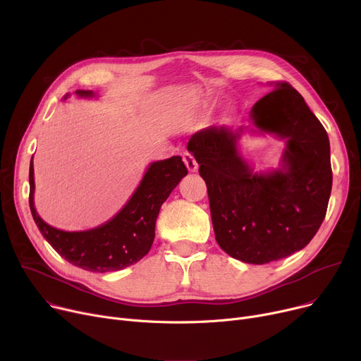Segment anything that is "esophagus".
<instances>
[{"mask_svg": "<svg viewBox=\"0 0 361 361\" xmlns=\"http://www.w3.org/2000/svg\"><path fill=\"white\" fill-rule=\"evenodd\" d=\"M183 161H184L187 169L190 171V173H196V171H197V162H196V159L193 158L192 154H188V152H184V154H183Z\"/></svg>", "mask_w": 361, "mask_h": 361, "instance_id": "1", "label": "esophagus"}]
</instances>
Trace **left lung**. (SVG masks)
I'll return each mask as SVG.
<instances>
[{"instance_id": "1", "label": "left lung", "mask_w": 361, "mask_h": 361, "mask_svg": "<svg viewBox=\"0 0 361 361\" xmlns=\"http://www.w3.org/2000/svg\"><path fill=\"white\" fill-rule=\"evenodd\" d=\"M255 126L287 140L282 168L253 174L237 150L247 127L203 128L187 149L206 183L219 247L245 263L287 257L310 243L326 215L332 188L328 133L287 82L252 109Z\"/></svg>"}]
</instances>
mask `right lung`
Returning <instances> with one entry per match:
<instances>
[{
    "mask_svg": "<svg viewBox=\"0 0 361 361\" xmlns=\"http://www.w3.org/2000/svg\"><path fill=\"white\" fill-rule=\"evenodd\" d=\"M80 97H92V90H78ZM187 168L181 157L150 164L135 195L111 221L97 228L67 233L48 225L33 204V162L29 168V204L32 216L44 238L67 262L90 272H111L137 263L152 247L155 224L162 203L168 199Z\"/></svg>",
    "mask_w": 361,
    "mask_h": 361,
    "instance_id": "right-lung-1",
    "label": "right lung"
}]
</instances>
